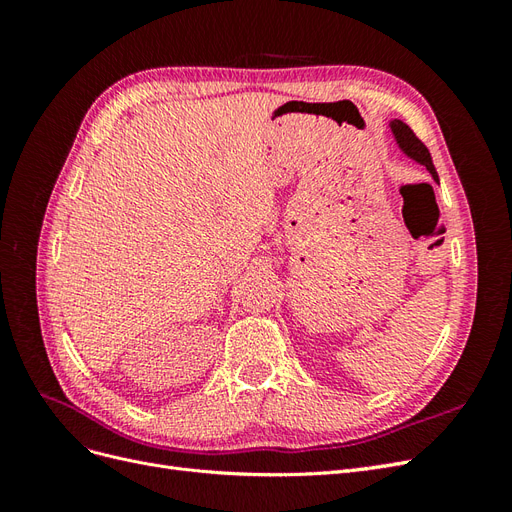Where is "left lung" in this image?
Masks as SVG:
<instances>
[{
    "label": "left lung",
    "instance_id": "1",
    "mask_svg": "<svg viewBox=\"0 0 512 512\" xmlns=\"http://www.w3.org/2000/svg\"><path fill=\"white\" fill-rule=\"evenodd\" d=\"M391 132H393V136H395V141H397V145H399V149L406 153L408 158H412L414 162H418V164H423L429 173H431V177H433V181L436 183H440V179H438V173H436V166H433V162H431V153H429V149L418 141L416 138V134L410 130V126H406L404 121H399V119H393L391 123Z\"/></svg>",
    "mask_w": 512,
    "mask_h": 512
}]
</instances>
